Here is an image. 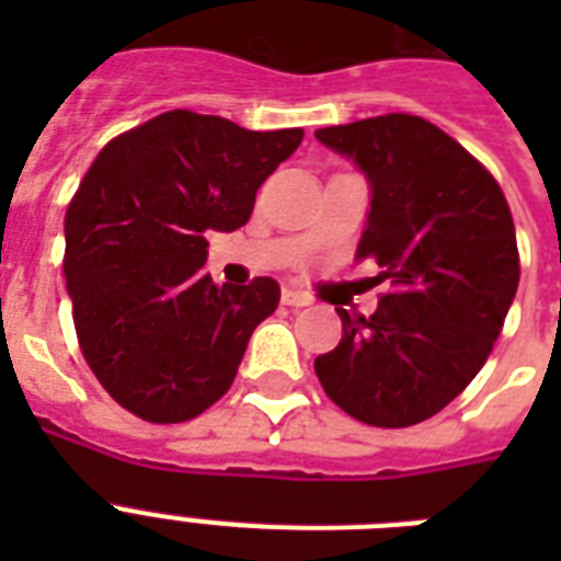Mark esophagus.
<instances>
[{
	"label": "esophagus",
	"instance_id": "esophagus-1",
	"mask_svg": "<svg viewBox=\"0 0 561 561\" xmlns=\"http://www.w3.org/2000/svg\"><path fill=\"white\" fill-rule=\"evenodd\" d=\"M282 302H285V306H290V308H306L311 299H308L306 294H299V290L285 288V290H282Z\"/></svg>",
	"mask_w": 561,
	"mask_h": 561
}]
</instances>
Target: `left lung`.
Wrapping results in <instances>:
<instances>
[{
	"instance_id": "8db88e82",
	"label": "left lung",
	"mask_w": 561,
	"mask_h": 561,
	"mask_svg": "<svg viewBox=\"0 0 561 561\" xmlns=\"http://www.w3.org/2000/svg\"><path fill=\"white\" fill-rule=\"evenodd\" d=\"M369 183L358 262L390 282L373 317L337 308L343 337L314 360L325 396L358 422L408 427L460 396L504 329L518 247L495 178L408 113L317 130Z\"/></svg>"
}]
</instances>
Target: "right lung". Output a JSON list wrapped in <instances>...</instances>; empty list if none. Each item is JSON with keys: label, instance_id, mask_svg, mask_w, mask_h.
<instances>
[{"label": "right lung", "instance_id": "right-lung-1", "mask_svg": "<svg viewBox=\"0 0 561 561\" xmlns=\"http://www.w3.org/2000/svg\"><path fill=\"white\" fill-rule=\"evenodd\" d=\"M299 142V127L259 134L171 110L104 145L81 180L64 220L75 332L101 387L145 422L211 408L279 306L267 276L218 288L206 236L244 227Z\"/></svg>", "mask_w": 561, "mask_h": 561}]
</instances>
